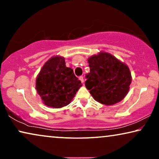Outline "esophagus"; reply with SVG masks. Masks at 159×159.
<instances>
[{
    "instance_id": "34e87169",
    "label": "esophagus",
    "mask_w": 159,
    "mask_h": 159,
    "mask_svg": "<svg viewBox=\"0 0 159 159\" xmlns=\"http://www.w3.org/2000/svg\"><path fill=\"white\" fill-rule=\"evenodd\" d=\"M79 79H80V81L82 82V83H84V78H83V77H82V76H81V77H79Z\"/></svg>"
}]
</instances>
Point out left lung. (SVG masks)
Segmentation results:
<instances>
[{
    "instance_id": "1",
    "label": "left lung",
    "mask_w": 159,
    "mask_h": 159,
    "mask_svg": "<svg viewBox=\"0 0 159 159\" xmlns=\"http://www.w3.org/2000/svg\"><path fill=\"white\" fill-rule=\"evenodd\" d=\"M88 61L90 71L86 75L85 86L93 98L106 106L125 98L132 82L127 65L103 51L90 56Z\"/></svg>"
}]
</instances>
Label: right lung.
<instances>
[{
    "label": "right lung",
    "instance_id": "add662e5",
    "mask_svg": "<svg viewBox=\"0 0 159 159\" xmlns=\"http://www.w3.org/2000/svg\"><path fill=\"white\" fill-rule=\"evenodd\" d=\"M82 86L74 74L66 66L64 57L54 56L43 65L36 78V90L45 106L60 108L71 103Z\"/></svg>",
    "mask_w": 159,
    "mask_h": 159
}]
</instances>
